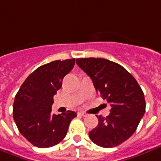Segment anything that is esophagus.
I'll return each mask as SVG.
<instances>
[{
	"label": "esophagus",
	"instance_id": "34e87169",
	"mask_svg": "<svg viewBox=\"0 0 161 161\" xmlns=\"http://www.w3.org/2000/svg\"><path fill=\"white\" fill-rule=\"evenodd\" d=\"M78 115L81 116V117H86V116H87V114L86 113H83V112H80V113H78Z\"/></svg>",
	"mask_w": 161,
	"mask_h": 161
}]
</instances>
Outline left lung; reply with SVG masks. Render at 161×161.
Returning <instances> with one entry per match:
<instances>
[{"instance_id": "left-lung-1", "label": "left lung", "mask_w": 161, "mask_h": 161, "mask_svg": "<svg viewBox=\"0 0 161 161\" xmlns=\"http://www.w3.org/2000/svg\"><path fill=\"white\" fill-rule=\"evenodd\" d=\"M76 64L111 106L106 118L97 116L98 124L89 132L90 139L103 148L118 146L134 134L145 113L144 92L134 77L115 62L81 58H77Z\"/></svg>"}]
</instances>
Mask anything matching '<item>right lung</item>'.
I'll list each match as a JSON object with an SVG mask.
<instances>
[{
	"label": "right lung",
	"instance_id": "1",
	"mask_svg": "<svg viewBox=\"0 0 161 161\" xmlns=\"http://www.w3.org/2000/svg\"><path fill=\"white\" fill-rule=\"evenodd\" d=\"M75 62V58L55 60L38 67L25 80L15 97V123L22 136L34 146L48 148L58 144L76 117L73 111L53 114L51 108L53 96Z\"/></svg>",
	"mask_w": 161,
	"mask_h": 161
}]
</instances>
